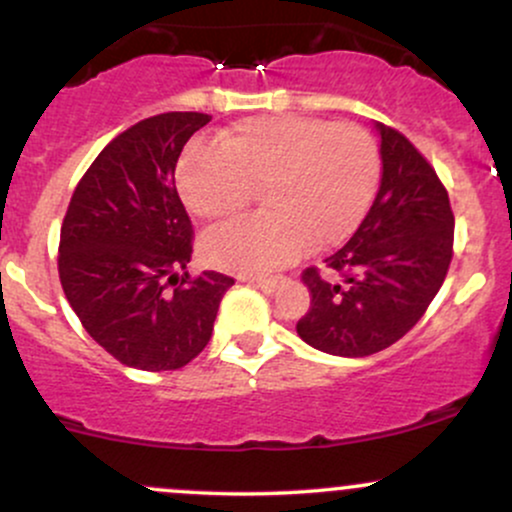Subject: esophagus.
<instances>
[{"mask_svg": "<svg viewBox=\"0 0 512 512\" xmlns=\"http://www.w3.org/2000/svg\"><path fill=\"white\" fill-rule=\"evenodd\" d=\"M248 281L250 284H255L257 289H262L264 293H274L276 286L281 284V276H252Z\"/></svg>", "mask_w": 512, "mask_h": 512, "instance_id": "obj_1", "label": "esophagus"}]
</instances>
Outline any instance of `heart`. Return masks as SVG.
<instances>
[{
    "label": "heart",
    "mask_w": 512,
    "mask_h": 512,
    "mask_svg": "<svg viewBox=\"0 0 512 512\" xmlns=\"http://www.w3.org/2000/svg\"><path fill=\"white\" fill-rule=\"evenodd\" d=\"M380 144L356 122L262 115L219 132L216 146H190L175 170L185 207L228 221L260 190L264 214L204 238V255L236 272H269L327 250L356 231L380 180Z\"/></svg>",
    "instance_id": "b5f03b06"
}]
</instances>
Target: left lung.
Instances as JSON below:
<instances>
[{
	"label": "left lung",
	"instance_id": "1",
	"mask_svg": "<svg viewBox=\"0 0 512 512\" xmlns=\"http://www.w3.org/2000/svg\"><path fill=\"white\" fill-rule=\"evenodd\" d=\"M383 180L358 231L325 260L303 269L308 313L303 342L334 356H370L424 317L452 262L455 214L438 173L397 129L378 125Z\"/></svg>",
	"mask_w": 512,
	"mask_h": 512
}]
</instances>
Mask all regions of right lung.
<instances>
[{
    "instance_id": "1",
    "label": "right lung",
    "mask_w": 512,
    "mask_h": 512,
    "mask_svg": "<svg viewBox=\"0 0 512 512\" xmlns=\"http://www.w3.org/2000/svg\"><path fill=\"white\" fill-rule=\"evenodd\" d=\"M204 113H161L110 142L76 185L60 231L57 272L84 330L129 368L178 370L209 344L221 272L182 274L192 221L175 187L187 139Z\"/></svg>"
}]
</instances>
